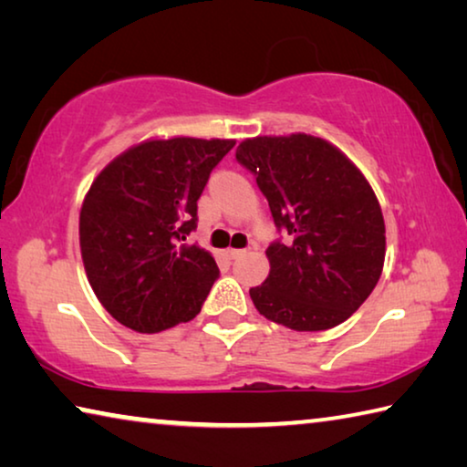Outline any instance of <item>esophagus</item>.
I'll use <instances>...</instances> for the list:
<instances>
[{
  "label": "esophagus",
  "instance_id": "1",
  "mask_svg": "<svg viewBox=\"0 0 467 467\" xmlns=\"http://www.w3.org/2000/svg\"><path fill=\"white\" fill-rule=\"evenodd\" d=\"M244 253H247V249H228V257L239 259L241 255H244Z\"/></svg>",
  "mask_w": 467,
  "mask_h": 467
}]
</instances>
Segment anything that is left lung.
Here are the masks:
<instances>
[{
	"label": "left lung",
	"instance_id": "left-lung-1",
	"mask_svg": "<svg viewBox=\"0 0 467 467\" xmlns=\"http://www.w3.org/2000/svg\"><path fill=\"white\" fill-rule=\"evenodd\" d=\"M288 241L267 247L270 275L249 290L265 319L295 331L336 327L365 303L385 262V223L373 187L342 150L290 133L236 148Z\"/></svg>",
	"mask_w": 467,
	"mask_h": 467
}]
</instances>
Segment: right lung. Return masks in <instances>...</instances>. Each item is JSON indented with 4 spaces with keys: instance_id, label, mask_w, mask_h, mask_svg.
Listing matches in <instances>:
<instances>
[{
    "instance_id": "right-lung-1",
    "label": "right lung",
    "mask_w": 467,
    "mask_h": 467,
    "mask_svg": "<svg viewBox=\"0 0 467 467\" xmlns=\"http://www.w3.org/2000/svg\"><path fill=\"white\" fill-rule=\"evenodd\" d=\"M234 140H146L113 158L80 210L86 275L100 305L140 334L192 321L220 275L212 253L185 244L197 200Z\"/></svg>"
}]
</instances>
